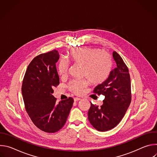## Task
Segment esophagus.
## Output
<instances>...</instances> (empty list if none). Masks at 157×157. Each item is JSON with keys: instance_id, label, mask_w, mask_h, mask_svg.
I'll return each mask as SVG.
<instances>
[{"instance_id": "esophagus-1", "label": "esophagus", "mask_w": 157, "mask_h": 157, "mask_svg": "<svg viewBox=\"0 0 157 157\" xmlns=\"http://www.w3.org/2000/svg\"><path fill=\"white\" fill-rule=\"evenodd\" d=\"M80 100H81V98H76L74 99L75 102H78V101H80Z\"/></svg>"}]
</instances>
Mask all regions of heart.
Here are the masks:
<instances>
[{"label": "heart", "mask_w": 157, "mask_h": 157, "mask_svg": "<svg viewBox=\"0 0 157 157\" xmlns=\"http://www.w3.org/2000/svg\"><path fill=\"white\" fill-rule=\"evenodd\" d=\"M70 59L84 66V74L92 84H100L109 77L113 67V61L109 54L101 48L82 47L71 49L68 53ZM68 70V63L61 60L58 64V74L61 76L66 75ZM87 82L84 79H75L69 87L76 94H81Z\"/></svg>", "instance_id": "1"}]
</instances>
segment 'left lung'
Wrapping results in <instances>:
<instances>
[{
	"instance_id": "8db88e82",
	"label": "left lung",
	"mask_w": 157,
	"mask_h": 157,
	"mask_svg": "<svg viewBox=\"0 0 157 157\" xmlns=\"http://www.w3.org/2000/svg\"><path fill=\"white\" fill-rule=\"evenodd\" d=\"M113 58L117 67L112 70L107 79L98 85L94 93L105 96L103 104L99 107L91 102L88 119L98 130L105 132L114 128L124 117L132 99L130 77L128 69L116 52Z\"/></svg>"
}]
</instances>
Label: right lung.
Segmentation results:
<instances>
[{
    "mask_svg": "<svg viewBox=\"0 0 157 157\" xmlns=\"http://www.w3.org/2000/svg\"><path fill=\"white\" fill-rule=\"evenodd\" d=\"M58 52L53 50L35 57L29 64L21 86L27 113L40 130L55 133L65 124L74 100L72 98L56 103L52 94L59 84L56 68Z\"/></svg>",
    "mask_w": 157,
    "mask_h": 157,
    "instance_id": "obj_1",
    "label": "right lung"
}]
</instances>
